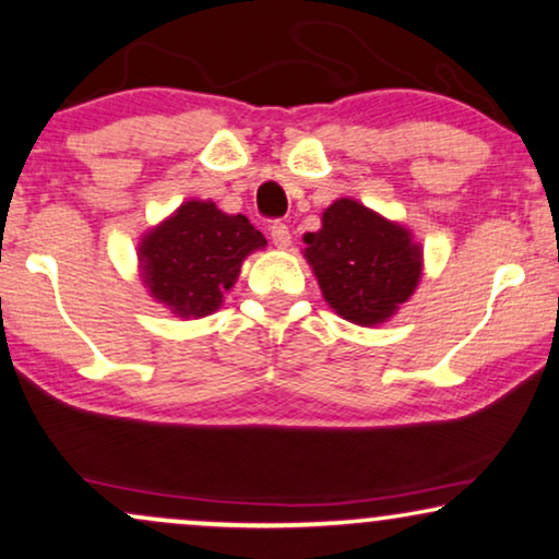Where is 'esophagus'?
Instances as JSON below:
<instances>
[{"mask_svg":"<svg viewBox=\"0 0 559 559\" xmlns=\"http://www.w3.org/2000/svg\"><path fill=\"white\" fill-rule=\"evenodd\" d=\"M267 233H271V240L275 248L286 250L288 245H292V233H288V227L284 225V222H273V225L267 227Z\"/></svg>","mask_w":559,"mask_h":559,"instance_id":"34e87169","label":"esophagus"}]
</instances>
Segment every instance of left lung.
Listing matches in <instances>:
<instances>
[{
	"mask_svg": "<svg viewBox=\"0 0 559 559\" xmlns=\"http://www.w3.org/2000/svg\"><path fill=\"white\" fill-rule=\"evenodd\" d=\"M304 242L324 299L355 324L385 322L419 284L421 250L412 235L353 199L334 202Z\"/></svg>",
	"mask_w": 559,
	"mask_h": 559,
	"instance_id": "left-lung-1",
	"label": "left lung"
}]
</instances>
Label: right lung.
Instances as JSON below:
<instances>
[{
    "instance_id": "obj_1",
    "label": "right lung",
    "mask_w": 559,
    "mask_h": 559,
    "mask_svg": "<svg viewBox=\"0 0 559 559\" xmlns=\"http://www.w3.org/2000/svg\"><path fill=\"white\" fill-rule=\"evenodd\" d=\"M265 237L242 214L212 202H186L140 245L145 284L178 317L199 319L219 309L248 252Z\"/></svg>"
}]
</instances>
